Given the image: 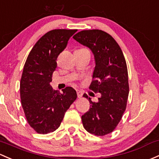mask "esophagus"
Returning <instances> with one entry per match:
<instances>
[{"label":"esophagus","instance_id":"1","mask_svg":"<svg viewBox=\"0 0 159 159\" xmlns=\"http://www.w3.org/2000/svg\"><path fill=\"white\" fill-rule=\"evenodd\" d=\"M77 95H78V98H81V97L83 96V92H82V91H77Z\"/></svg>","mask_w":159,"mask_h":159}]
</instances>
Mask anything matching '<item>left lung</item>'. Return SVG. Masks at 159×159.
Returning a JSON list of instances; mask_svg holds the SVG:
<instances>
[{
	"mask_svg": "<svg viewBox=\"0 0 159 159\" xmlns=\"http://www.w3.org/2000/svg\"><path fill=\"white\" fill-rule=\"evenodd\" d=\"M73 38L93 53L96 66L89 88L101 94L98 103L86 93L83 95L91 104L81 116L83 126L91 134L105 136L117 126L126 108L129 81L126 59L116 40L101 30H82Z\"/></svg>",
	"mask_w": 159,
	"mask_h": 159,
	"instance_id": "8db88e82",
	"label": "left lung"
}]
</instances>
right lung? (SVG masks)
Listing matches in <instances>:
<instances>
[{
  "label": "right lung",
  "instance_id": "right-lung-1",
  "mask_svg": "<svg viewBox=\"0 0 159 159\" xmlns=\"http://www.w3.org/2000/svg\"><path fill=\"white\" fill-rule=\"evenodd\" d=\"M76 32L49 31L36 42L25 62L20 84L21 104L28 123L37 133L47 134L57 129L77 98L71 87H66L61 93L50 85L58 55Z\"/></svg>",
  "mask_w": 159,
  "mask_h": 159
}]
</instances>
